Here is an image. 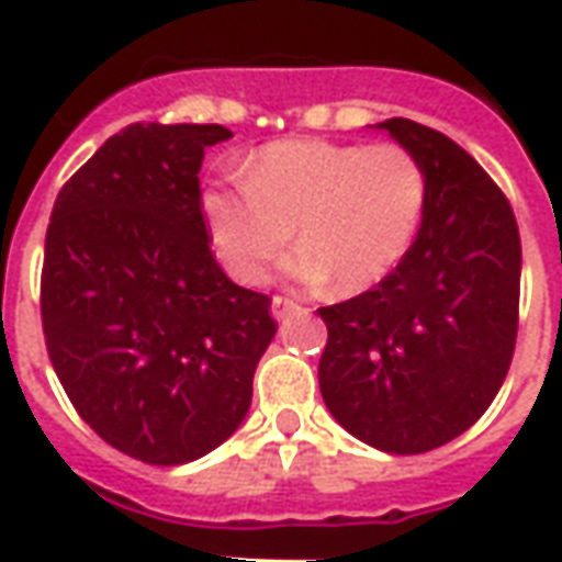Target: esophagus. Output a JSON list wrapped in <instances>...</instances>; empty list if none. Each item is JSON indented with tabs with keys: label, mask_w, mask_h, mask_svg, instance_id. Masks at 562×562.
<instances>
[{
	"label": "esophagus",
	"mask_w": 562,
	"mask_h": 562,
	"mask_svg": "<svg viewBox=\"0 0 562 562\" xmlns=\"http://www.w3.org/2000/svg\"><path fill=\"white\" fill-rule=\"evenodd\" d=\"M297 310H301V306L294 304V301H289V297H280V294H277V297L270 301V313H273V318H277V322L289 318L292 313H297Z\"/></svg>",
	"instance_id": "1"
}]
</instances>
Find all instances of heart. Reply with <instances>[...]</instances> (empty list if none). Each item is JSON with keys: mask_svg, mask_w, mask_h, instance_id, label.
Segmentation results:
<instances>
[{"mask_svg": "<svg viewBox=\"0 0 562 562\" xmlns=\"http://www.w3.org/2000/svg\"><path fill=\"white\" fill-rule=\"evenodd\" d=\"M427 201L422 161L401 144L273 140L244 165V180L213 183L201 213L216 256L256 285L294 237L285 273L306 285L334 277L337 292L373 289L413 246Z\"/></svg>", "mask_w": 562, "mask_h": 562, "instance_id": "obj_1", "label": "heart"}]
</instances>
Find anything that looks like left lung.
Instances as JSON below:
<instances>
[{
  "label": "left lung",
  "mask_w": 562,
  "mask_h": 562,
  "mask_svg": "<svg viewBox=\"0 0 562 562\" xmlns=\"http://www.w3.org/2000/svg\"><path fill=\"white\" fill-rule=\"evenodd\" d=\"M427 177L422 228L376 289L322 306L318 389L367 446L422 454L470 430L512 364L520 237L499 186L442 132L385 120Z\"/></svg>",
  "instance_id": "obj_1"
}]
</instances>
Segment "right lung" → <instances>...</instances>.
<instances>
[{
	"mask_svg": "<svg viewBox=\"0 0 562 562\" xmlns=\"http://www.w3.org/2000/svg\"><path fill=\"white\" fill-rule=\"evenodd\" d=\"M225 126L135 123L56 195L42 270L47 355L108 446L177 467L240 427L277 334L268 294L210 252L198 171Z\"/></svg>",
	"mask_w": 562,
	"mask_h": 562,
	"instance_id": "1",
	"label": "right lung"
}]
</instances>
